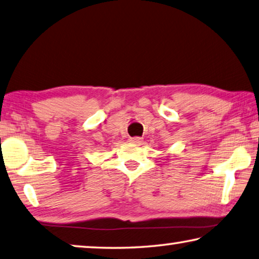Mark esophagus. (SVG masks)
<instances>
[{
  "label": "esophagus",
  "mask_w": 259,
  "mask_h": 259,
  "mask_svg": "<svg viewBox=\"0 0 259 259\" xmlns=\"http://www.w3.org/2000/svg\"><path fill=\"white\" fill-rule=\"evenodd\" d=\"M130 142L134 143V144H140L143 142V139L140 137H134V138H130Z\"/></svg>",
  "instance_id": "1"
}]
</instances>
